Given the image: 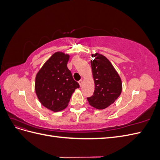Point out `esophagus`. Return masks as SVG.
<instances>
[{
    "mask_svg": "<svg viewBox=\"0 0 160 160\" xmlns=\"http://www.w3.org/2000/svg\"><path fill=\"white\" fill-rule=\"evenodd\" d=\"M79 85H80V86H81V85H82V84H83V80L81 79L80 81H79Z\"/></svg>",
    "mask_w": 160,
    "mask_h": 160,
    "instance_id": "1",
    "label": "esophagus"
}]
</instances>
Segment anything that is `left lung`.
<instances>
[{"instance_id":"8db88e82","label":"left lung","mask_w":160,"mask_h":160,"mask_svg":"<svg viewBox=\"0 0 160 160\" xmlns=\"http://www.w3.org/2000/svg\"><path fill=\"white\" fill-rule=\"evenodd\" d=\"M91 56L95 91L88 101L95 109H104L113 104L122 93V79L107 57L98 52Z\"/></svg>"}]
</instances>
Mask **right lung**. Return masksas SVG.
I'll list each match as a JSON object with an SVG mask.
<instances>
[{"label": "right lung", "mask_w": 160, "mask_h": 160, "mask_svg": "<svg viewBox=\"0 0 160 160\" xmlns=\"http://www.w3.org/2000/svg\"><path fill=\"white\" fill-rule=\"evenodd\" d=\"M69 55L56 52L38 71L35 89L41 103L51 111L57 112L65 109L72 94L79 85L67 68Z\"/></svg>", "instance_id": "obj_1"}]
</instances>
